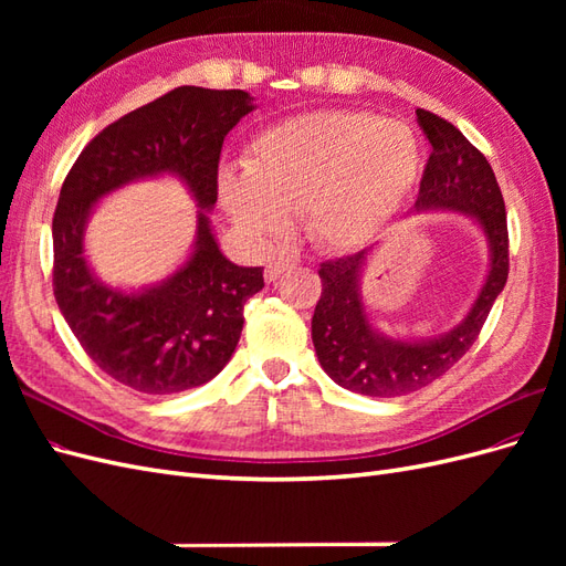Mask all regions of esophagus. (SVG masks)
I'll return each mask as SVG.
<instances>
[{"label": "esophagus", "instance_id": "1", "mask_svg": "<svg viewBox=\"0 0 566 566\" xmlns=\"http://www.w3.org/2000/svg\"><path fill=\"white\" fill-rule=\"evenodd\" d=\"M293 266H297V262H293V260H276V262H269L266 264V269H264V279L271 283V281H276L281 273H285L287 269H293Z\"/></svg>", "mask_w": 566, "mask_h": 566}]
</instances>
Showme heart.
Segmentation results:
<instances>
[{
	"instance_id": "obj_1",
	"label": "heart",
	"mask_w": 566,
	"mask_h": 566,
	"mask_svg": "<svg viewBox=\"0 0 566 566\" xmlns=\"http://www.w3.org/2000/svg\"><path fill=\"white\" fill-rule=\"evenodd\" d=\"M422 167L416 132L366 111H316L254 136L245 169L219 175V198L254 241L302 212L310 241L331 252L373 243L401 210Z\"/></svg>"
}]
</instances>
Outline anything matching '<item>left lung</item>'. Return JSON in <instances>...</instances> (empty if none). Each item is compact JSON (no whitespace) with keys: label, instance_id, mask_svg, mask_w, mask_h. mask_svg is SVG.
I'll return each mask as SVG.
<instances>
[{"label":"left lung","instance_id":"left-lung-1","mask_svg":"<svg viewBox=\"0 0 566 566\" xmlns=\"http://www.w3.org/2000/svg\"><path fill=\"white\" fill-rule=\"evenodd\" d=\"M416 115L432 144L416 210H455L474 217L489 241L491 266L472 310L451 333L401 342L375 331L364 310L358 279L368 250L321 264L323 290L312 318L316 356L339 387L366 397H406L432 385L458 364L482 333L510 271L505 202L489 160L449 119L424 108Z\"/></svg>","mask_w":566,"mask_h":566}]
</instances>
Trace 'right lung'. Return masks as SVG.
<instances>
[{"instance_id":"right-lung-1","label":"right lung","mask_w":566,"mask_h":566,"mask_svg":"<svg viewBox=\"0 0 566 566\" xmlns=\"http://www.w3.org/2000/svg\"><path fill=\"white\" fill-rule=\"evenodd\" d=\"M252 108L243 90L177 87L98 132L61 186L51 224L56 304L92 361L134 391L160 397L210 382L241 339L243 306L264 287V269L229 262L198 212L186 264L160 285L123 293L84 260V224L101 196L165 172L212 210L221 146Z\"/></svg>"}]
</instances>
